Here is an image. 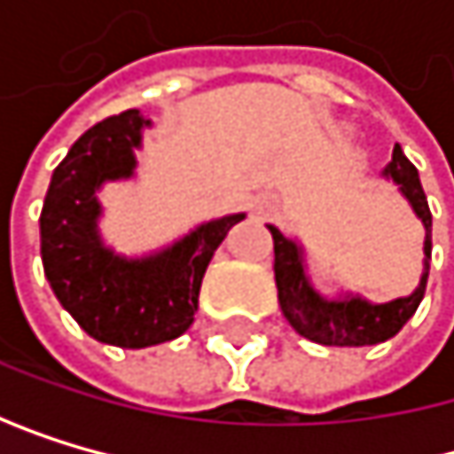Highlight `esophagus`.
Returning a JSON list of instances; mask_svg holds the SVG:
<instances>
[{"label":"esophagus","instance_id":"obj_1","mask_svg":"<svg viewBox=\"0 0 454 454\" xmlns=\"http://www.w3.org/2000/svg\"><path fill=\"white\" fill-rule=\"evenodd\" d=\"M255 212H258L261 217H267V215H272V212H275V201H272L270 196H261V199L255 201Z\"/></svg>","mask_w":454,"mask_h":454}]
</instances>
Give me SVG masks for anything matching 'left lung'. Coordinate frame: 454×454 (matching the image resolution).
Segmentation results:
<instances>
[{"instance_id":"obj_1","label":"left lung","mask_w":454,"mask_h":454,"mask_svg":"<svg viewBox=\"0 0 454 454\" xmlns=\"http://www.w3.org/2000/svg\"><path fill=\"white\" fill-rule=\"evenodd\" d=\"M384 179L395 182L400 196H403L411 207V212L419 217L425 229V245H422V278L419 286L409 296H397L392 302H371L359 294L343 291L338 296L321 294L308 270L305 247L280 234L275 225H267L272 242H275V283H278V302L286 316V321L294 326V333L302 338L321 343V346H376L389 338H395L403 324L417 313L427 272H430V229L433 217L427 209V199L419 182V174L414 163L395 144L392 160L381 171Z\"/></svg>"}]
</instances>
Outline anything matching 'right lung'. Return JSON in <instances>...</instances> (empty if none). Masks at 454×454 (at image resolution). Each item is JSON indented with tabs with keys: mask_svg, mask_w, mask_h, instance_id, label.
<instances>
[{
	"mask_svg": "<svg viewBox=\"0 0 454 454\" xmlns=\"http://www.w3.org/2000/svg\"><path fill=\"white\" fill-rule=\"evenodd\" d=\"M146 128L152 119L133 108L86 130L54 168L40 212L43 270L59 305L90 338L119 348L158 346L193 324L209 261L245 220V212L207 220L146 255L106 245L98 193L106 182L133 179Z\"/></svg>",
	"mask_w": 454,
	"mask_h": 454,
	"instance_id": "obj_1",
	"label": "right lung"
}]
</instances>
